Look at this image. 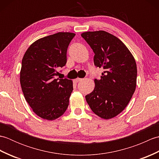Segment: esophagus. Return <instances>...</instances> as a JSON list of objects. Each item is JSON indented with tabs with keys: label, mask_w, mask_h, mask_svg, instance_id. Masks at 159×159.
<instances>
[{
	"label": "esophagus",
	"mask_w": 159,
	"mask_h": 159,
	"mask_svg": "<svg viewBox=\"0 0 159 159\" xmlns=\"http://www.w3.org/2000/svg\"><path fill=\"white\" fill-rule=\"evenodd\" d=\"M83 80V79H80V78H76V79H75V81L76 82H80V81H82V80Z\"/></svg>",
	"instance_id": "esophagus-1"
}]
</instances>
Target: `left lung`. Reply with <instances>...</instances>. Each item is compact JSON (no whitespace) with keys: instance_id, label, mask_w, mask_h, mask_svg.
I'll list each match as a JSON object with an SVG mask.
<instances>
[{"instance_id":"8db88e82","label":"left lung","mask_w":159,"mask_h":159,"mask_svg":"<svg viewBox=\"0 0 159 159\" xmlns=\"http://www.w3.org/2000/svg\"><path fill=\"white\" fill-rule=\"evenodd\" d=\"M81 36L95 54V66L104 70L100 79L94 80V89L85 99L98 116L111 119L126 107L135 91V59L126 45L109 33L87 31Z\"/></svg>"}]
</instances>
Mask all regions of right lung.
<instances>
[{
    "instance_id": "obj_1",
    "label": "right lung",
    "mask_w": 159,
    "mask_h": 159,
    "mask_svg": "<svg viewBox=\"0 0 159 159\" xmlns=\"http://www.w3.org/2000/svg\"><path fill=\"white\" fill-rule=\"evenodd\" d=\"M75 34L59 32L40 38L29 47L22 61L20 81L25 100L37 116L54 120L66 112L73 82L56 79L66 64L67 49Z\"/></svg>"
}]
</instances>
